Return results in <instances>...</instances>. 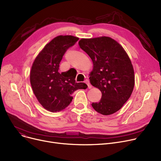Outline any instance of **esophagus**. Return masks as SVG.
Segmentation results:
<instances>
[{
	"mask_svg": "<svg viewBox=\"0 0 161 161\" xmlns=\"http://www.w3.org/2000/svg\"><path fill=\"white\" fill-rule=\"evenodd\" d=\"M86 83H87L88 89H91V88H92V86H91V85L90 84V83H89V81L88 80H86Z\"/></svg>",
	"mask_w": 161,
	"mask_h": 161,
	"instance_id": "1",
	"label": "esophagus"
}]
</instances>
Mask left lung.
<instances>
[{"label": "left lung", "instance_id": "obj_1", "mask_svg": "<svg viewBox=\"0 0 161 161\" xmlns=\"http://www.w3.org/2000/svg\"><path fill=\"white\" fill-rule=\"evenodd\" d=\"M78 44L93 64L90 83L102 92L100 102L92 103V108L104 115L115 113L130 98L134 87V71L128 54L108 36L81 38Z\"/></svg>", "mask_w": 161, "mask_h": 161}]
</instances>
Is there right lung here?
Segmentation results:
<instances>
[{
  "label": "right lung",
  "mask_w": 161,
  "mask_h": 161,
  "mask_svg": "<svg viewBox=\"0 0 161 161\" xmlns=\"http://www.w3.org/2000/svg\"><path fill=\"white\" fill-rule=\"evenodd\" d=\"M78 40L71 35L56 36L41 50L32 63L31 87L39 103L47 111H62L70 104L76 90L87 87L84 83H75L76 71L58 72L64 53Z\"/></svg>",
  "instance_id": "1"
}]
</instances>
